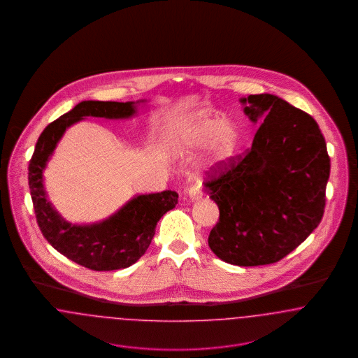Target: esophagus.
Listing matches in <instances>:
<instances>
[{
	"instance_id": "1",
	"label": "esophagus",
	"mask_w": 358,
	"mask_h": 358,
	"mask_svg": "<svg viewBox=\"0 0 358 358\" xmlns=\"http://www.w3.org/2000/svg\"><path fill=\"white\" fill-rule=\"evenodd\" d=\"M187 197L190 201H197L203 196V190L199 185H190L187 189Z\"/></svg>"
}]
</instances>
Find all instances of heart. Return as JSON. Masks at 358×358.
Listing matches in <instances>:
<instances>
[{
    "instance_id": "heart-1",
    "label": "heart",
    "mask_w": 358,
    "mask_h": 358,
    "mask_svg": "<svg viewBox=\"0 0 358 358\" xmlns=\"http://www.w3.org/2000/svg\"><path fill=\"white\" fill-rule=\"evenodd\" d=\"M236 127L229 120L209 114H194L173 120L168 127V145L174 157H189L208 148L210 169L225 165L238 149Z\"/></svg>"
}]
</instances>
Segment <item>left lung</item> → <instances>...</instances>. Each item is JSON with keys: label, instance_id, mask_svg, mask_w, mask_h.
Instances as JSON below:
<instances>
[{"label": "left lung", "instance_id": "8db88e82", "mask_svg": "<svg viewBox=\"0 0 358 358\" xmlns=\"http://www.w3.org/2000/svg\"><path fill=\"white\" fill-rule=\"evenodd\" d=\"M240 103L252 123L265 120L244 157L208 176L205 187L220 210L208 244L224 262L252 267L279 262L318 227L330 158L305 111L271 94Z\"/></svg>", "mask_w": 358, "mask_h": 358}]
</instances>
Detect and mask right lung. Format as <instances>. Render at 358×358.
Here are the masks:
<instances>
[{
  "mask_svg": "<svg viewBox=\"0 0 358 358\" xmlns=\"http://www.w3.org/2000/svg\"><path fill=\"white\" fill-rule=\"evenodd\" d=\"M145 102L85 101L76 104L44 129L29 161L28 181L41 234L62 255L94 271H113L134 264L149 248L157 222L178 203V194L173 190L138 194L106 220L72 224L48 200L43 173L69 126L85 117L127 120L136 115V104Z\"/></svg>",
  "mask_w": 358,
  "mask_h": 358,
  "instance_id": "obj_1",
  "label": "right lung"
}]
</instances>
